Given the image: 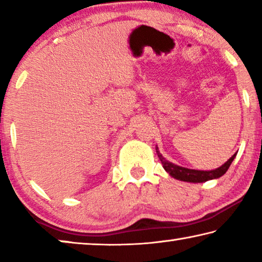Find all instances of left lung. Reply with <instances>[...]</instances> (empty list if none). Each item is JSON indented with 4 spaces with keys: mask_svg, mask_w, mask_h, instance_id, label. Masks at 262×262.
<instances>
[{
    "mask_svg": "<svg viewBox=\"0 0 262 262\" xmlns=\"http://www.w3.org/2000/svg\"><path fill=\"white\" fill-rule=\"evenodd\" d=\"M156 152L158 155L159 161L162 162L163 167L165 168V171L168 174L178 180L187 181V183H205V181H208V180L220 178V177L223 176L225 172L228 171V168L230 167V165H231L232 161L237 155L234 154L228 162H225L223 165L220 166L219 168H215V170H211V171H200V170H192V168L176 165V164L166 161V159L162 156V154L158 151V148H156Z\"/></svg>",
    "mask_w": 262,
    "mask_h": 262,
    "instance_id": "8db88e82",
    "label": "left lung"
}]
</instances>
